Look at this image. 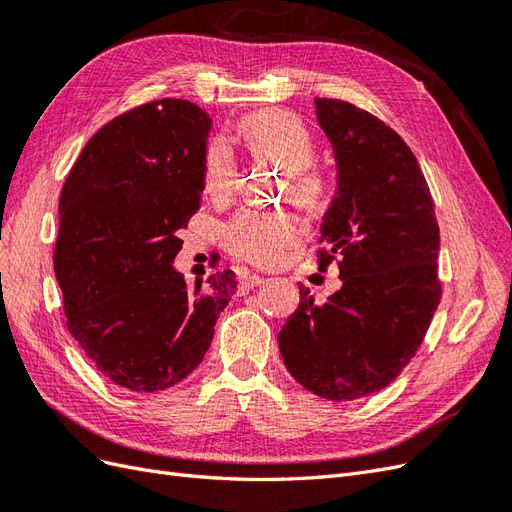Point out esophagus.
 <instances>
[{
  "label": "esophagus",
  "instance_id": "1",
  "mask_svg": "<svg viewBox=\"0 0 512 512\" xmlns=\"http://www.w3.org/2000/svg\"><path fill=\"white\" fill-rule=\"evenodd\" d=\"M265 282H267L265 275H245V277H241V280H239V290L241 292H250L252 288L265 284Z\"/></svg>",
  "mask_w": 512,
  "mask_h": 512
}]
</instances>
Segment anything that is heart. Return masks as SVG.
Masks as SVG:
<instances>
[{
	"label": "heart",
	"mask_w": 512,
	"mask_h": 512,
	"mask_svg": "<svg viewBox=\"0 0 512 512\" xmlns=\"http://www.w3.org/2000/svg\"><path fill=\"white\" fill-rule=\"evenodd\" d=\"M245 147L286 173L288 196L294 203L316 207L322 203L327 185L312 168L316 145L299 117L286 111H262L250 115L239 128ZM235 158L224 141H213L205 153L203 185L209 198H228L235 185ZM303 237L301 222L284 211H241L226 228L230 252L256 267H277L290 247Z\"/></svg>",
	"instance_id": "obj_1"
}]
</instances>
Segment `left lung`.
Segmentation results:
<instances>
[{
    "mask_svg": "<svg viewBox=\"0 0 512 512\" xmlns=\"http://www.w3.org/2000/svg\"><path fill=\"white\" fill-rule=\"evenodd\" d=\"M337 183L318 254L339 262L342 288L301 301L277 335L286 369L307 391L354 401L389 386L421 346L442 290L440 228L410 147L380 119L342 100H316Z\"/></svg>",
    "mask_w": 512,
    "mask_h": 512,
    "instance_id": "left-lung-1",
    "label": "left lung"
}]
</instances>
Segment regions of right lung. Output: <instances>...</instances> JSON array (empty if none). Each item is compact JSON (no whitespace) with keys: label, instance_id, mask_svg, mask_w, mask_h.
I'll return each mask as SVG.
<instances>
[{"label":"right lung","instance_id":"1","mask_svg":"<svg viewBox=\"0 0 512 512\" xmlns=\"http://www.w3.org/2000/svg\"><path fill=\"white\" fill-rule=\"evenodd\" d=\"M211 117L160 100L106 123L59 196L55 275L68 331L108 380L156 393L203 363L237 290L230 269L192 286L175 269L200 209Z\"/></svg>","mask_w":512,"mask_h":512}]
</instances>
